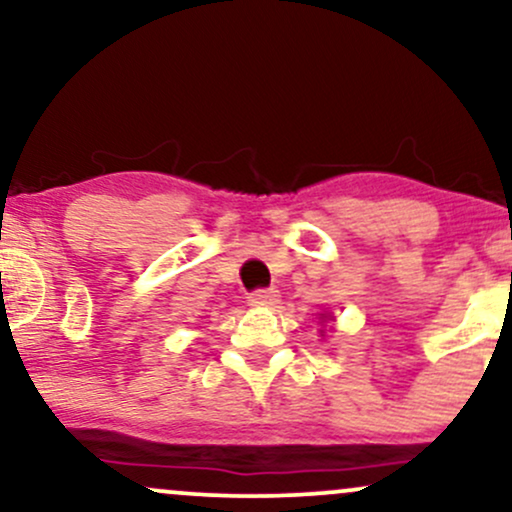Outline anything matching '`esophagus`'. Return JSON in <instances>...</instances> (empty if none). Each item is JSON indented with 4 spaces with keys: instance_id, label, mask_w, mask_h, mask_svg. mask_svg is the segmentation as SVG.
Instances as JSON below:
<instances>
[{
    "instance_id": "esophagus-1",
    "label": "esophagus",
    "mask_w": 512,
    "mask_h": 512,
    "mask_svg": "<svg viewBox=\"0 0 512 512\" xmlns=\"http://www.w3.org/2000/svg\"><path fill=\"white\" fill-rule=\"evenodd\" d=\"M279 301V291L276 289H257L248 296L250 305H274Z\"/></svg>"
}]
</instances>
